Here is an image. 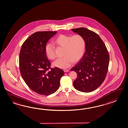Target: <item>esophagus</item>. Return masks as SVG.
<instances>
[{
    "label": "esophagus",
    "instance_id": "1",
    "mask_svg": "<svg viewBox=\"0 0 128 128\" xmlns=\"http://www.w3.org/2000/svg\"><path fill=\"white\" fill-rule=\"evenodd\" d=\"M64 72H69V70H64Z\"/></svg>",
    "mask_w": 128,
    "mask_h": 128
}]
</instances>
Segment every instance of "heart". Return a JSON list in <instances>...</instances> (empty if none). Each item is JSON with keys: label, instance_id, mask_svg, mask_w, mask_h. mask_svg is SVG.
Returning a JSON list of instances; mask_svg holds the SVG:
<instances>
[{"label": "heart", "instance_id": "heart-1", "mask_svg": "<svg viewBox=\"0 0 128 128\" xmlns=\"http://www.w3.org/2000/svg\"><path fill=\"white\" fill-rule=\"evenodd\" d=\"M57 46L64 48L62 58H58L54 62L53 65L62 69L68 68L73 62H76L82 58L86 48V41L80 34L68 36L61 34L55 40ZM45 51L49 59L54 60L56 58L55 48L53 44L49 43L46 46Z\"/></svg>", "mask_w": 128, "mask_h": 128}]
</instances>
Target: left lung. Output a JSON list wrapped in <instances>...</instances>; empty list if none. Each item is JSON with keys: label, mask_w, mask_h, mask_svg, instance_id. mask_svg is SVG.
<instances>
[{"label": "left lung", "mask_w": 128, "mask_h": 128, "mask_svg": "<svg viewBox=\"0 0 128 128\" xmlns=\"http://www.w3.org/2000/svg\"><path fill=\"white\" fill-rule=\"evenodd\" d=\"M72 30L83 36L86 41L85 52L70 70L77 74L73 85L79 91L91 92L100 86L106 78L109 54L104 42L96 33L85 28Z\"/></svg>", "instance_id": "left-lung-1"}]
</instances>
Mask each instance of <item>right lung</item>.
<instances>
[{
  "label": "right lung",
  "mask_w": 128,
  "mask_h": 128,
  "mask_svg": "<svg viewBox=\"0 0 128 128\" xmlns=\"http://www.w3.org/2000/svg\"><path fill=\"white\" fill-rule=\"evenodd\" d=\"M56 33L40 31L34 33L24 42L19 54L22 76L30 89L40 95L47 96L55 92L64 74L58 68H51V62L45 51L47 42Z\"/></svg>",
  "instance_id": "1"
}]
</instances>
